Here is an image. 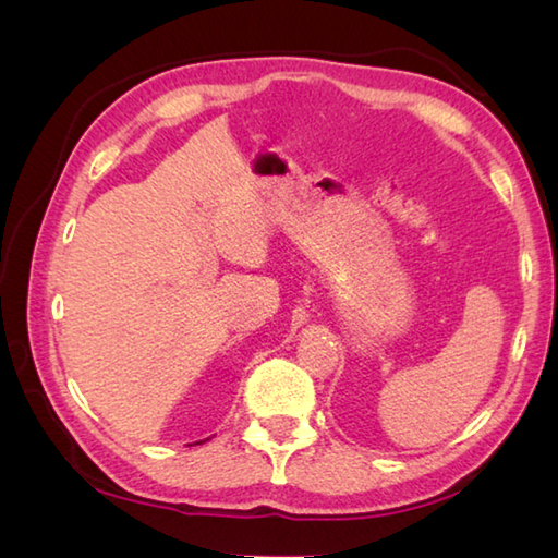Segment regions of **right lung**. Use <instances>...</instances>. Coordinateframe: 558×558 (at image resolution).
<instances>
[{
  "instance_id": "add662e5",
  "label": "right lung",
  "mask_w": 558,
  "mask_h": 558,
  "mask_svg": "<svg viewBox=\"0 0 558 558\" xmlns=\"http://www.w3.org/2000/svg\"><path fill=\"white\" fill-rule=\"evenodd\" d=\"M198 444H201V441H198Z\"/></svg>"
}]
</instances>
